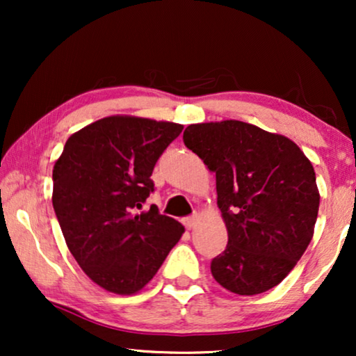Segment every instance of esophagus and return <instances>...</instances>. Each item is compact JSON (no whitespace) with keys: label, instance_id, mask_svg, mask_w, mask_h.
<instances>
[{"label":"esophagus","instance_id":"obj_1","mask_svg":"<svg viewBox=\"0 0 356 356\" xmlns=\"http://www.w3.org/2000/svg\"><path fill=\"white\" fill-rule=\"evenodd\" d=\"M196 222H197V216H189V217L183 218V225L186 228H193Z\"/></svg>","mask_w":356,"mask_h":356}]
</instances>
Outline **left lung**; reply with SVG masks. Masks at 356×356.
Masks as SVG:
<instances>
[{
  "label": "left lung",
  "instance_id": "obj_1",
  "mask_svg": "<svg viewBox=\"0 0 356 356\" xmlns=\"http://www.w3.org/2000/svg\"><path fill=\"white\" fill-rule=\"evenodd\" d=\"M183 140L216 173L228 245L211 262L213 279L236 295L274 289L313 238V165L293 140L236 120L189 124Z\"/></svg>",
  "mask_w": 356,
  "mask_h": 356
}]
</instances>
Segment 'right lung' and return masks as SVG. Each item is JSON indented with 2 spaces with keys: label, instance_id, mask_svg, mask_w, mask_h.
Here are the masks:
<instances>
[{
  "label": "right lung",
  "instance_id": "1",
  "mask_svg": "<svg viewBox=\"0 0 356 356\" xmlns=\"http://www.w3.org/2000/svg\"><path fill=\"white\" fill-rule=\"evenodd\" d=\"M181 124L106 116L66 140L53 167V209L87 277L106 291L133 295L157 274L184 228L157 206L150 175Z\"/></svg>",
  "mask_w": 356,
  "mask_h": 356
}]
</instances>
